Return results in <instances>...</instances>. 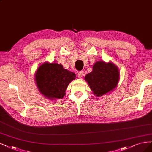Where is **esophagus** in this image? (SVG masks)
Segmentation results:
<instances>
[{"mask_svg":"<svg viewBox=\"0 0 152 152\" xmlns=\"http://www.w3.org/2000/svg\"><path fill=\"white\" fill-rule=\"evenodd\" d=\"M83 72L82 71H80V72H78V73H77V76H78V77H79V78H81V77L83 76Z\"/></svg>","mask_w":152,"mask_h":152,"instance_id":"esophagus-1","label":"esophagus"}]
</instances>
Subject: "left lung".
<instances>
[{"label":"left lung","instance_id":"left-lung-1","mask_svg":"<svg viewBox=\"0 0 152 152\" xmlns=\"http://www.w3.org/2000/svg\"><path fill=\"white\" fill-rule=\"evenodd\" d=\"M120 79L117 67L111 62L96 61L92 67V71L85 76L93 94L100 97L114 91Z\"/></svg>","mask_w":152,"mask_h":152}]
</instances>
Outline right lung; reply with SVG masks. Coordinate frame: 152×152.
Returning a JSON list of instances; mask_svg holds the SVG:
<instances>
[{"label":"right lung","instance_id":"obj_1","mask_svg":"<svg viewBox=\"0 0 152 152\" xmlns=\"http://www.w3.org/2000/svg\"><path fill=\"white\" fill-rule=\"evenodd\" d=\"M76 75L64 69L61 64L45 62L35 73V80L39 91L50 100L62 99L66 90Z\"/></svg>","mask_w":152,"mask_h":152}]
</instances>
